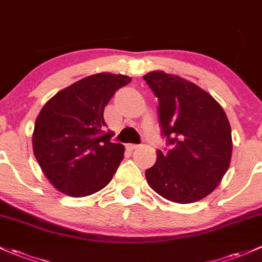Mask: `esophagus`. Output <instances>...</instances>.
Segmentation results:
<instances>
[{
	"mask_svg": "<svg viewBox=\"0 0 262 262\" xmlns=\"http://www.w3.org/2000/svg\"><path fill=\"white\" fill-rule=\"evenodd\" d=\"M126 148H127L128 151H135V150H137V148H140V145H134V143H128V145H126Z\"/></svg>",
	"mask_w": 262,
	"mask_h": 262,
	"instance_id": "obj_1",
	"label": "esophagus"
}]
</instances>
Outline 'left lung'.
<instances>
[{"label":"left lung","mask_w":262,"mask_h":262,"mask_svg":"<svg viewBox=\"0 0 262 262\" xmlns=\"http://www.w3.org/2000/svg\"><path fill=\"white\" fill-rule=\"evenodd\" d=\"M159 98L161 134L171 150H157L147 184L166 200L191 204L210 195L231 161V127L209 92L180 76L152 71L143 76Z\"/></svg>","instance_id":"8db88e82"}]
</instances>
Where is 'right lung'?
I'll use <instances>...</instances> for the list:
<instances>
[{
	"mask_svg": "<svg viewBox=\"0 0 262 262\" xmlns=\"http://www.w3.org/2000/svg\"><path fill=\"white\" fill-rule=\"evenodd\" d=\"M131 82L125 75H91L50 98L36 119L33 154L56 190L83 198L102 190L123 159L125 146L111 142L103 111L115 92Z\"/></svg>",
	"mask_w": 262,
	"mask_h": 262,
	"instance_id": "add662e5",
	"label": "right lung"
}]
</instances>
